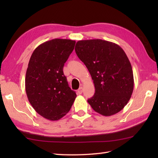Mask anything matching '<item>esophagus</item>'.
Instances as JSON below:
<instances>
[{"instance_id":"esophagus-1","label":"esophagus","mask_w":158,"mask_h":158,"mask_svg":"<svg viewBox=\"0 0 158 158\" xmlns=\"http://www.w3.org/2000/svg\"><path fill=\"white\" fill-rule=\"evenodd\" d=\"M83 91V88H82V87H81V88H79V89L77 90V92H78V93L79 94H82Z\"/></svg>"}]
</instances>
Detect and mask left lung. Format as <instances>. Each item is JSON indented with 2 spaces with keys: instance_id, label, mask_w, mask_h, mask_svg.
I'll return each instance as SVG.
<instances>
[{
  "instance_id": "8db88e82",
  "label": "left lung",
  "mask_w": 158,
  "mask_h": 158,
  "mask_svg": "<svg viewBox=\"0 0 158 158\" xmlns=\"http://www.w3.org/2000/svg\"><path fill=\"white\" fill-rule=\"evenodd\" d=\"M75 52L91 75L95 94L88 100L96 112L110 116L122 110L134 89L131 64L123 49L102 39L77 42Z\"/></svg>"
}]
</instances>
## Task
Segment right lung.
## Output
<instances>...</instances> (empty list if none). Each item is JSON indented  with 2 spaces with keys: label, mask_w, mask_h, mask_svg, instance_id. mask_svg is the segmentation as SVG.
I'll return each instance as SVG.
<instances>
[{
  "label": "right lung",
  "mask_w": 158,
  "mask_h": 158,
  "mask_svg": "<svg viewBox=\"0 0 158 158\" xmlns=\"http://www.w3.org/2000/svg\"><path fill=\"white\" fill-rule=\"evenodd\" d=\"M75 43L70 39L50 40L39 45L29 60L25 79L26 94L36 113L47 119L62 118L77 97L63 73Z\"/></svg>",
  "instance_id": "1"
}]
</instances>
